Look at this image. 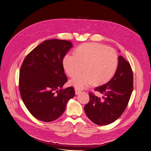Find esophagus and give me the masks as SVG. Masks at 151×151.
Segmentation results:
<instances>
[{"label":"esophagus","mask_w":151,"mask_h":151,"mask_svg":"<svg viewBox=\"0 0 151 151\" xmlns=\"http://www.w3.org/2000/svg\"><path fill=\"white\" fill-rule=\"evenodd\" d=\"M75 94L77 95V94H79L81 92V91L80 90H79L78 88H75Z\"/></svg>","instance_id":"obj_1"}]
</instances>
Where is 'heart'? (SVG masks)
Here are the masks:
<instances>
[{
	"instance_id": "b5f03b06",
	"label": "heart",
	"mask_w": 151,
	"mask_h": 151,
	"mask_svg": "<svg viewBox=\"0 0 151 151\" xmlns=\"http://www.w3.org/2000/svg\"><path fill=\"white\" fill-rule=\"evenodd\" d=\"M63 64L70 77L75 76L84 69L85 72L70 81L75 87L82 89L93 83L99 85L108 81L116 70L118 57L112 47L86 43L76 49L75 55L64 56Z\"/></svg>"
}]
</instances>
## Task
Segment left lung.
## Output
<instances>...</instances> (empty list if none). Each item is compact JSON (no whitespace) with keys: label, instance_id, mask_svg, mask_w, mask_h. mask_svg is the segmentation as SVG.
<instances>
[{"label":"left lung","instance_id":"obj_1","mask_svg":"<svg viewBox=\"0 0 151 151\" xmlns=\"http://www.w3.org/2000/svg\"><path fill=\"white\" fill-rule=\"evenodd\" d=\"M133 90V74L130 63L118 57L114 77L94 88L103 95L102 99L90 92V101L84 106L88 118L99 125H108L119 118L125 110Z\"/></svg>","mask_w":151,"mask_h":151}]
</instances>
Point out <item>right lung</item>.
Returning <instances> with one entry per match:
<instances>
[{
  "label": "right lung",
  "instance_id": "add662e5",
  "mask_svg": "<svg viewBox=\"0 0 151 151\" xmlns=\"http://www.w3.org/2000/svg\"><path fill=\"white\" fill-rule=\"evenodd\" d=\"M72 47V43L66 40H45L27 55L21 64L20 95L30 113L40 121L57 119L75 96L73 87L61 88L68 81L63 60Z\"/></svg>",
  "mask_w": 151,
  "mask_h": 151
}]
</instances>
